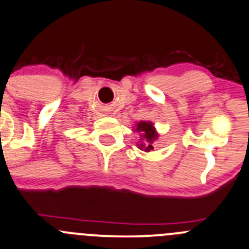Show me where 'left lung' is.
Returning a JSON list of instances; mask_svg holds the SVG:
<instances>
[{
    "mask_svg": "<svg viewBox=\"0 0 249 249\" xmlns=\"http://www.w3.org/2000/svg\"><path fill=\"white\" fill-rule=\"evenodd\" d=\"M137 132H141L142 137L144 138V141H145V143L144 144H141L139 145V148L141 149H144L145 151H150L153 148V145H151V143H153L154 141H155L156 138H158V134H156L155 129H154V126L153 123L151 122H139L137 123V128H136Z\"/></svg>",
    "mask_w": 249,
    "mask_h": 249,
    "instance_id": "obj_1",
    "label": "left lung"
}]
</instances>
